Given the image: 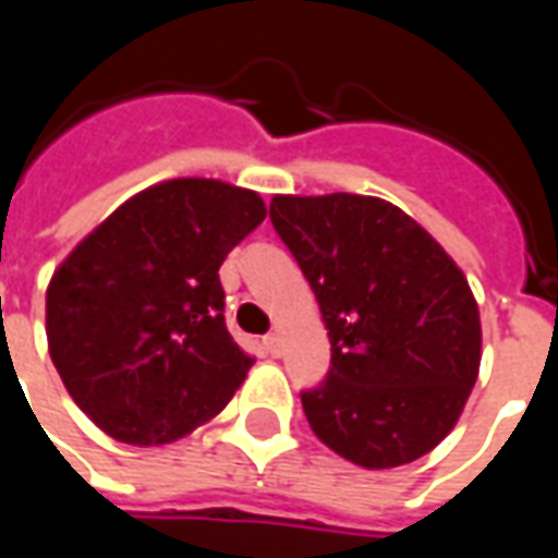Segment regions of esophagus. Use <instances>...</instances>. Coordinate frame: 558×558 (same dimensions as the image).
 Segmentation results:
<instances>
[{
  "label": "esophagus",
  "mask_w": 558,
  "mask_h": 558,
  "mask_svg": "<svg viewBox=\"0 0 558 558\" xmlns=\"http://www.w3.org/2000/svg\"><path fill=\"white\" fill-rule=\"evenodd\" d=\"M263 347H266L268 355H280V350H283V340H280L278 331H271V335L263 338Z\"/></svg>",
  "instance_id": "34e87169"
}]
</instances>
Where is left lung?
I'll list each match as a JSON object with an SVG mask.
<instances>
[{
	"label": "left lung",
	"instance_id": "obj_1",
	"mask_svg": "<svg viewBox=\"0 0 558 558\" xmlns=\"http://www.w3.org/2000/svg\"><path fill=\"white\" fill-rule=\"evenodd\" d=\"M268 218L331 340L326 379L302 391L311 430L364 469L424 457L478 379L481 319L463 271L376 196H275Z\"/></svg>",
	"mask_w": 558,
	"mask_h": 558
}]
</instances>
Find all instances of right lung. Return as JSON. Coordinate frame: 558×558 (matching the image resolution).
Masks as SVG:
<instances>
[{
    "mask_svg": "<svg viewBox=\"0 0 558 558\" xmlns=\"http://www.w3.org/2000/svg\"><path fill=\"white\" fill-rule=\"evenodd\" d=\"M254 191L172 179L119 206L47 290V343L104 433L163 445L218 415L254 355L230 338L218 268L263 223Z\"/></svg>",
    "mask_w": 558,
    "mask_h": 558,
    "instance_id": "1",
    "label": "right lung"
}]
</instances>
